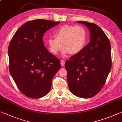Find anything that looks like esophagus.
<instances>
[{
    "mask_svg": "<svg viewBox=\"0 0 122 122\" xmlns=\"http://www.w3.org/2000/svg\"><path fill=\"white\" fill-rule=\"evenodd\" d=\"M65 61L63 60H61V65L62 66H64V65H65Z\"/></svg>",
    "mask_w": 122,
    "mask_h": 122,
    "instance_id": "34e87169",
    "label": "esophagus"
}]
</instances>
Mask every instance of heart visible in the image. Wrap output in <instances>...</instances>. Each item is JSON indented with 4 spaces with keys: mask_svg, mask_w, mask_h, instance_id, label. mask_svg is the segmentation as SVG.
Instances as JSON below:
<instances>
[{
    "mask_svg": "<svg viewBox=\"0 0 122 122\" xmlns=\"http://www.w3.org/2000/svg\"><path fill=\"white\" fill-rule=\"evenodd\" d=\"M55 38L47 39L50 51L56 55L63 47V55L75 54L81 52L85 45L87 39V31L81 25H64L57 30Z\"/></svg>",
    "mask_w": 122,
    "mask_h": 122,
    "instance_id": "obj_1",
    "label": "heart"
}]
</instances>
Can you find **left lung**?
Wrapping results in <instances>:
<instances>
[{
    "label": "left lung",
    "instance_id": "left-lung-1",
    "mask_svg": "<svg viewBox=\"0 0 122 122\" xmlns=\"http://www.w3.org/2000/svg\"><path fill=\"white\" fill-rule=\"evenodd\" d=\"M90 31L91 41L81 52L65 63L69 90L79 98H90L100 91L112 68L111 46L103 31L97 24L78 21Z\"/></svg>",
    "mask_w": 122,
    "mask_h": 122
}]
</instances>
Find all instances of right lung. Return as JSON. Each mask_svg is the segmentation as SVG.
<instances>
[{"label": "right lung", "mask_w": 122, "mask_h": 122, "mask_svg": "<svg viewBox=\"0 0 122 122\" xmlns=\"http://www.w3.org/2000/svg\"><path fill=\"white\" fill-rule=\"evenodd\" d=\"M60 22L43 19L29 21L22 25L9 44V70L21 93L37 99L50 92L52 81L61 68L60 60L48 51L43 37Z\"/></svg>", "instance_id": "obj_1"}]
</instances>
